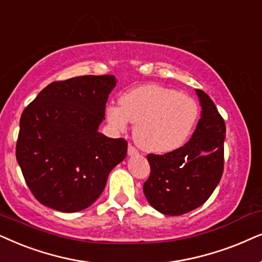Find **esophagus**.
Masks as SVG:
<instances>
[{
    "label": "esophagus",
    "instance_id": "1",
    "mask_svg": "<svg viewBox=\"0 0 262 262\" xmlns=\"http://www.w3.org/2000/svg\"><path fill=\"white\" fill-rule=\"evenodd\" d=\"M137 155H138L137 148L133 147V146H132V145H129V146H128V156L133 157V156H137Z\"/></svg>",
    "mask_w": 262,
    "mask_h": 262
}]
</instances>
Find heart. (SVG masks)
<instances>
[{
  "instance_id": "1",
  "label": "heart",
  "mask_w": 262,
  "mask_h": 262,
  "mask_svg": "<svg viewBox=\"0 0 262 262\" xmlns=\"http://www.w3.org/2000/svg\"><path fill=\"white\" fill-rule=\"evenodd\" d=\"M199 107L191 97L160 85H144L123 93L120 106L107 105L105 116L117 132L135 124L134 139L148 153L165 155L180 148L193 130Z\"/></svg>"
}]
</instances>
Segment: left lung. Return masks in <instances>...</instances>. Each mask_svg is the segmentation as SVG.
<instances>
[{
  "mask_svg": "<svg viewBox=\"0 0 262 262\" xmlns=\"http://www.w3.org/2000/svg\"><path fill=\"white\" fill-rule=\"evenodd\" d=\"M195 93L201 114L190 140L164 156H147L151 175L144 194L155 210L166 215L188 213L204 205L223 175L224 120L204 91Z\"/></svg>",
  "mask_w": 262,
  "mask_h": 262,
  "instance_id": "obj_1",
  "label": "left lung"
}]
</instances>
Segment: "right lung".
Masks as SVG:
<instances>
[{"instance_id": "add662e5", "label": "right lung", "mask_w": 262, "mask_h": 262, "mask_svg": "<svg viewBox=\"0 0 262 262\" xmlns=\"http://www.w3.org/2000/svg\"><path fill=\"white\" fill-rule=\"evenodd\" d=\"M114 75L51 82L24 110L16 160L34 198L52 210L87 208L127 156V141L99 133Z\"/></svg>"}]
</instances>
